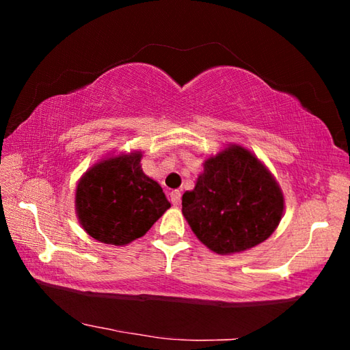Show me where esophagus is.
Wrapping results in <instances>:
<instances>
[{"instance_id":"1","label":"esophagus","mask_w":350,"mask_h":350,"mask_svg":"<svg viewBox=\"0 0 350 350\" xmlns=\"http://www.w3.org/2000/svg\"><path fill=\"white\" fill-rule=\"evenodd\" d=\"M170 200L173 205H179L180 202V191L179 189H174V191L170 193Z\"/></svg>"}]
</instances>
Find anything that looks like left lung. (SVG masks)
Listing matches in <instances>:
<instances>
[{"label":"left lung","mask_w":350,"mask_h":350,"mask_svg":"<svg viewBox=\"0 0 350 350\" xmlns=\"http://www.w3.org/2000/svg\"><path fill=\"white\" fill-rule=\"evenodd\" d=\"M284 198L269 170L250 151L230 146L204 163L182 213L198 239L219 254L260 244L281 221Z\"/></svg>","instance_id":"obj_1"}]
</instances>
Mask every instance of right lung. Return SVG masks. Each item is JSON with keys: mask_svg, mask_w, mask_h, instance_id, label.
Here are the masks:
<instances>
[{"mask_svg": "<svg viewBox=\"0 0 350 350\" xmlns=\"http://www.w3.org/2000/svg\"><path fill=\"white\" fill-rule=\"evenodd\" d=\"M140 159V152L106 159L77 185V215L94 239L111 245L129 244L171 206L161 185L142 171Z\"/></svg>", "mask_w": 350, "mask_h": 350, "instance_id": "1", "label": "right lung"}]
</instances>
